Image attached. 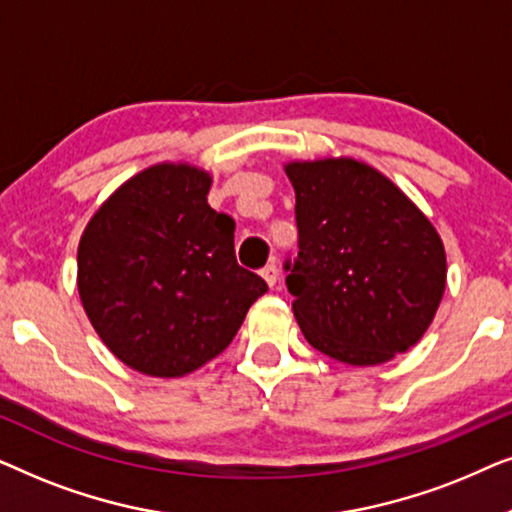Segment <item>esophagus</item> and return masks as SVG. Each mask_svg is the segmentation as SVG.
Masks as SVG:
<instances>
[{
    "instance_id": "1",
    "label": "esophagus",
    "mask_w": 512,
    "mask_h": 512,
    "mask_svg": "<svg viewBox=\"0 0 512 512\" xmlns=\"http://www.w3.org/2000/svg\"><path fill=\"white\" fill-rule=\"evenodd\" d=\"M261 277L265 279V284H268V286H275V284H277V277H279L277 265H275V263L265 265V268L261 270Z\"/></svg>"
}]
</instances>
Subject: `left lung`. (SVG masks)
<instances>
[{"label": "left lung", "mask_w": 512, "mask_h": 512, "mask_svg": "<svg viewBox=\"0 0 512 512\" xmlns=\"http://www.w3.org/2000/svg\"><path fill=\"white\" fill-rule=\"evenodd\" d=\"M298 258L286 286L305 340L349 366L408 352L447 282L438 230L389 177L354 158L293 160Z\"/></svg>", "instance_id": "1"}]
</instances>
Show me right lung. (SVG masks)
I'll list each match as a JSON object with an SVG mask.
<instances>
[{
    "mask_svg": "<svg viewBox=\"0 0 512 512\" xmlns=\"http://www.w3.org/2000/svg\"><path fill=\"white\" fill-rule=\"evenodd\" d=\"M209 172L158 163L116 188L79 242L81 305L109 352L151 377L219 356L268 291L237 265L235 221L209 207Z\"/></svg>",
    "mask_w": 512,
    "mask_h": 512,
    "instance_id": "obj_1",
    "label": "right lung"
}]
</instances>
